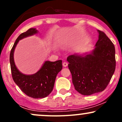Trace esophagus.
Returning a JSON list of instances; mask_svg holds the SVG:
<instances>
[{"instance_id": "esophagus-1", "label": "esophagus", "mask_w": 122, "mask_h": 122, "mask_svg": "<svg viewBox=\"0 0 122 122\" xmlns=\"http://www.w3.org/2000/svg\"><path fill=\"white\" fill-rule=\"evenodd\" d=\"M68 62H64L62 63V65L64 67H66L67 66H68Z\"/></svg>"}]
</instances>
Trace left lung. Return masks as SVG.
Masks as SVG:
<instances>
[{"mask_svg":"<svg viewBox=\"0 0 122 122\" xmlns=\"http://www.w3.org/2000/svg\"><path fill=\"white\" fill-rule=\"evenodd\" d=\"M99 40L91 54L68 57V68L76 90L83 95L103 91L116 67L114 45L103 31L98 30Z\"/></svg>","mask_w":122,"mask_h":122,"instance_id":"obj_1","label":"left lung"}]
</instances>
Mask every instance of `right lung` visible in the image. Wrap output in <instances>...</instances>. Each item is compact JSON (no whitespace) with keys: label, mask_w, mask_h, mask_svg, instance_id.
Here are the masks:
<instances>
[{"label":"right lung","mask_w":122,"mask_h":122,"mask_svg":"<svg viewBox=\"0 0 122 122\" xmlns=\"http://www.w3.org/2000/svg\"><path fill=\"white\" fill-rule=\"evenodd\" d=\"M37 33V30L35 28H31L19 35L10 54L12 79L23 93L34 99L45 97L51 93L57 74L62 68V60H58L54 62L45 61L40 71L34 75H23L18 71L14 61V51L15 47L21 39Z\"/></svg>","instance_id":"obj_1"}]
</instances>
